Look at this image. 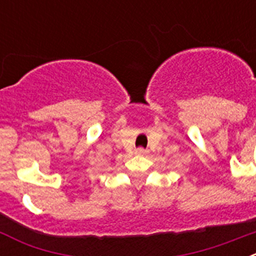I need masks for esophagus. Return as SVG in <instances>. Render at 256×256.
<instances>
[{
    "instance_id": "34e87169",
    "label": "esophagus",
    "mask_w": 256,
    "mask_h": 256,
    "mask_svg": "<svg viewBox=\"0 0 256 256\" xmlns=\"http://www.w3.org/2000/svg\"><path fill=\"white\" fill-rule=\"evenodd\" d=\"M136 154H137V155H146V154H148V150H144V148H138L136 150Z\"/></svg>"
}]
</instances>
